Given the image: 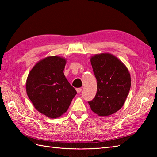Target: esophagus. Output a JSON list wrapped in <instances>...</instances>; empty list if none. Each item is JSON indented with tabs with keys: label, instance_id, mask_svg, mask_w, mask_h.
<instances>
[{
	"label": "esophagus",
	"instance_id": "1",
	"mask_svg": "<svg viewBox=\"0 0 157 157\" xmlns=\"http://www.w3.org/2000/svg\"><path fill=\"white\" fill-rule=\"evenodd\" d=\"M82 89L80 88L76 89V91H77V92H78V93H80L82 92Z\"/></svg>",
	"mask_w": 157,
	"mask_h": 157
}]
</instances>
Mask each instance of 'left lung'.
<instances>
[{
  "instance_id": "8db88e82",
  "label": "left lung",
  "mask_w": 157,
  "mask_h": 157,
  "mask_svg": "<svg viewBox=\"0 0 157 157\" xmlns=\"http://www.w3.org/2000/svg\"><path fill=\"white\" fill-rule=\"evenodd\" d=\"M90 62L97 80V92L88 104L98 116L114 114L124 105L131 87L128 69L110 53L94 55Z\"/></svg>"
}]
</instances>
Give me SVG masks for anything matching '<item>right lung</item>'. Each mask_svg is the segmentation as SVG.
<instances>
[{"label":"right lung","mask_w":157,"mask_h":157,"mask_svg":"<svg viewBox=\"0 0 157 157\" xmlns=\"http://www.w3.org/2000/svg\"><path fill=\"white\" fill-rule=\"evenodd\" d=\"M67 60L47 56L29 71L26 92L35 109L49 118H58L67 111L77 92L63 73Z\"/></svg>","instance_id":"1"}]
</instances>
